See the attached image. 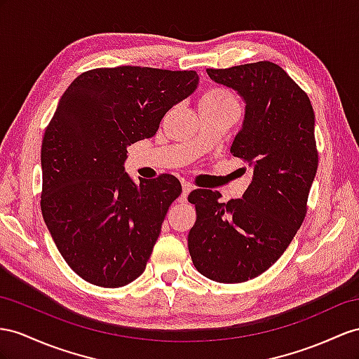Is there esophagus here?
<instances>
[{"mask_svg":"<svg viewBox=\"0 0 359 359\" xmlns=\"http://www.w3.org/2000/svg\"><path fill=\"white\" fill-rule=\"evenodd\" d=\"M192 191V185L188 182L182 183V200H187V197L189 196V192Z\"/></svg>","mask_w":359,"mask_h":359,"instance_id":"obj_1","label":"esophagus"}]
</instances>
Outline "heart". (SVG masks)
I'll return each mask as SVG.
<instances>
[{"mask_svg":"<svg viewBox=\"0 0 359 359\" xmlns=\"http://www.w3.org/2000/svg\"><path fill=\"white\" fill-rule=\"evenodd\" d=\"M236 100L233 94L226 88H210L200 98V107H217L224 104H233Z\"/></svg>","mask_w":359,"mask_h":359,"instance_id":"obj_1","label":"heart"}]
</instances>
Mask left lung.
Instances as JSON below:
<instances>
[{
  "label": "left lung",
  "mask_w": 359,
  "mask_h": 359,
  "mask_svg": "<svg viewBox=\"0 0 359 359\" xmlns=\"http://www.w3.org/2000/svg\"><path fill=\"white\" fill-rule=\"evenodd\" d=\"M206 72L245 103L231 153L249 162L253 176L243 198L227 203H219L218 191L191 192L188 200L196 205L197 219L188 249L206 278L238 283L269 270L305 219L318 167L316 115L308 95L276 63Z\"/></svg>",
  "instance_id": "8db88e82"
}]
</instances>
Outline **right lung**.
<instances>
[{
	"instance_id": "1",
	"label": "right lung",
	"mask_w": 359,
	"mask_h": 359,
	"mask_svg": "<svg viewBox=\"0 0 359 359\" xmlns=\"http://www.w3.org/2000/svg\"><path fill=\"white\" fill-rule=\"evenodd\" d=\"M197 86L196 71L116 67L83 72L63 92L42 140L41 208L81 279L118 288L144 273L182 185L171 174L135 183L127 147L151 137Z\"/></svg>"
}]
</instances>
